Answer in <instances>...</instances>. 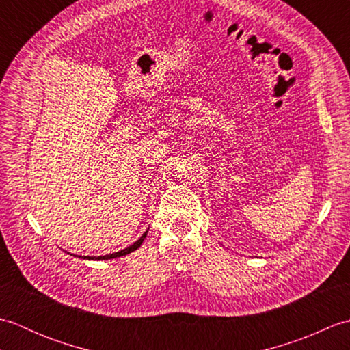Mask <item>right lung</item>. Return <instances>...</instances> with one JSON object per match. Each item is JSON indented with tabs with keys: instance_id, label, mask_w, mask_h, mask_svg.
Returning <instances> with one entry per match:
<instances>
[{
	"instance_id": "1",
	"label": "right lung",
	"mask_w": 350,
	"mask_h": 350,
	"mask_svg": "<svg viewBox=\"0 0 350 350\" xmlns=\"http://www.w3.org/2000/svg\"><path fill=\"white\" fill-rule=\"evenodd\" d=\"M146 236H147V232L139 237V239L135 242V243H132L131 247H128V248H124V250H122V251H117V252H113V254H107V256H99V257H88V256H85V257H83V258H88V260H109V258H116V257H122V256H126V254H129V252H132V251H135L137 248H139L141 247V243H143V241L146 239ZM81 257V256H79Z\"/></svg>"
}]
</instances>
